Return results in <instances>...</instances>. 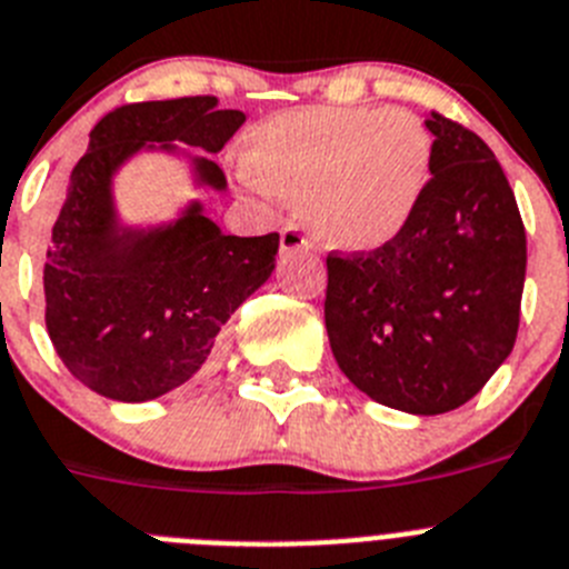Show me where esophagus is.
Instances as JSON below:
<instances>
[{
	"mask_svg": "<svg viewBox=\"0 0 569 569\" xmlns=\"http://www.w3.org/2000/svg\"><path fill=\"white\" fill-rule=\"evenodd\" d=\"M280 249H283V254H295V251H309V240H306L303 231L298 229V226H283V231H280Z\"/></svg>",
	"mask_w": 569,
	"mask_h": 569,
	"instance_id": "esophagus-1",
	"label": "esophagus"
}]
</instances>
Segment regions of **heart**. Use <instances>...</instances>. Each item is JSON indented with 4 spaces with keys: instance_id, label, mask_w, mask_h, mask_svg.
<instances>
[{
    "instance_id": "b5f03b06",
    "label": "heart",
    "mask_w": 569,
    "mask_h": 569,
    "mask_svg": "<svg viewBox=\"0 0 569 569\" xmlns=\"http://www.w3.org/2000/svg\"><path fill=\"white\" fill-rule=\"evenodd\" d=\"M435 142L407 108L306 106L271 113L243 142L246 174L329 249L367 254L407 231L432 177Z\"/></svg>"
}]
</instances>
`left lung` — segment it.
Instances as JSON below:
<instances>
[{"mask_svg":"<svg viewBox=\"0 0 569 569\" xmlns=\"http://www.w3.org/2000/svg\"><path fill=\"white\" fill-rule=\"evenodd\" d=\"M427 197L401 237L329 254L326 332L340 372L383 407L441 415L476 398L510 358L527 234L490 146L441 113Z\"/></svg>","mask_w":569,"mask_h":569,"instance_id":"obj_1","label":"left lung"}]
</instances>
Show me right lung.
<instances>
[{
    "mask_svg": "<svg viewBox=\"0 0 569 569\" xmlns=\"http://www.w3.org/2000/svg\"><path fill=\"white\" fill-rule=\"evenodd\" d=\"M243 122L217 97H180L113 108L93 126L51 231L46 326L68 372L102 398L142 403L182 387L271 278L278 231L223 234L197 200L171 223L140 229L120 223L113 202V174L140 151L182 154L197 186L226 191L223 168L199 151H223Z\"/></svg>",
    "mask_w": 569,
    "mask_h": 569,
    "instance_id": "right-lung-1",
    "label": "right lung"
}]
</instances>
